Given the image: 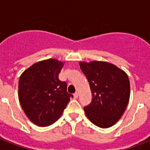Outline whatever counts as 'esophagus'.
I'll return each mask as SVG.
<instances>
[{
	"mask_svg": "<svg viewBox=\"0 0 150 150\" xmlns=\"http://www.w3.org/2000/svg\"><path fill=\"white\" fill-rule=\"evenodd\" d=\"M73 96H74V98L77 99L78 96H79V93H78L77 92H76V93H74V95H73Z\"/></svg>",
	"mask_w": 150,
	"mask_h": 150,
	"instance_id": "obj_1",
	"label": "esophagus"
}]
</instances>
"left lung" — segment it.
<instances>
[{
    "mask_svg": "<svg viewBox=\"0 0 150 150\" xmlns=\"http://www.w3.org/2000/svg\"><path fill=\"white\" fill-rule=\"evenodd\" d=\"M80 68L91 89V103L84 107L89 121L100 128L111 127L121 118L130 96L127 74L117 66L104 61L80 62Z\"/></svg>",
    "mask_w": 150,
    "mask_h": 150,
    "instance_id": "left-lung-1",
    "label": "left lung"
}]
</instances>
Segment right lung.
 Returning <instances> with one entry per match:
<instances>
[{
    "label": "right lung",
    "instance_id": "add662e5",
    "mask_svg": "<svg viewBox=\"0 0 150 150\" xmlns=\"http://www.w3.org/2000/svg\"><path fill=\"white\" fill-rule=\"evenodd\" d=\"M62 67L61 61L48 59L35 63L20 76V104L36 125L45 127L54 123L73 97L67 92V83L58 79Z\"/></svg>",
    "mask_w": 150,
    "mask_h": 150
}]
</instances>
